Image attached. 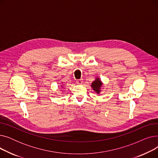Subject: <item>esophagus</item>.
<instances>
[{"label":"esophagus","mask_w":158,"mask_h":158,"mask_svg":"<svg viewBox=\"0 0 158 158\" xmlns=\"http://www.w3.org/2000/svg\"><path fill=\"white\" fill-rule=\"evenodd\" d=\"M76 82H77V84L81 85V84L82 83V82H83V81H82V79H79V80H77Z\"/></svg>","instance_id":"obj_1"}]
</instances>
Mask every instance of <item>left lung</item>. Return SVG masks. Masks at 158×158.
Here are the masks:
<instances>
[{
  "mask_svg": "<svg viewBox=\"0 0 158 158\" xmlns=\"http://www.w3.org/2000/svg\"><path fill=\"white\" fill-rule=\"evenodd\" d=\"M103 85V82L101 81L99 77H95V81L92 82V85H91V87L93 89L95 92L97 94H100L101 92L102 86Z\"/></svg>",
  "mask_w": 158,
  "mask_h": 158,
  "instance_id": "1",
  "label": "left lung"
}]
</instances>
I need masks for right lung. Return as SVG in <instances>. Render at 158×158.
<instances>
[{
  "mask_svg": "<svg viewBox=\"0 0 158 158\" xmlns=\"http://www.w3.org/2000/svg\"><path fill=\"white\" fill-rule=\"evenodd\" d=\"M64 86V85H61V88H63V87H64V86Z\"/></svg>",
  "mask_w": 158,
  "mask_h": 158,
  "instance_id": "obj_1",
  "label": "right lung"
}]
</instances>
